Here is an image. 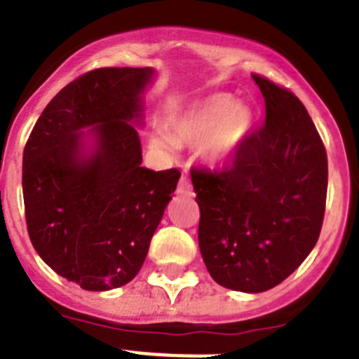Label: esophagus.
I'll list each match as a JSON object with an SVG mask.
<instances>
[{
  "label": "esophagus",
  "instance_id": "1",
  "mask_svg": "<svg viewBox=\"0 0 359 359\" xmlns=\"http://www.w3.org/2000/svg\"><path fill=\"white\" fill-rule=\"evenodd\" d=\"M177 194L182 196H192L194 194V190H192V183H190L189 176L187 174H183L182 177H180V182H177Z\"/></svg>",
  "mask_w": 359,
  "mask_h": 359
}]
</instances>
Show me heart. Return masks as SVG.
<instances>
[{"instance_id":"heart-1","label":"heart","mask_w":359,"mask_h":359,"mask_svg":"<svg viewBox=\"0 0 359 359\" xmlns=\"http://www.w3.org/2000/svg\"><path fill=\"white\" fill-rule=\"evenodd\" d=\"M252 128V115L237 106L230 95H212L177 113L169 123V135L154 133L152 147L172 152L174 145H203V154L210 163L223 165L233 158Z\"/></svg>"}]
</instances>
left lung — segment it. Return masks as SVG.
Listing matches in <instances>:
<instances>
[{"label":"left lung","instance_id":"left-lung-1","mask_svg":"<svg viewBox=\"0 0 359 359\" xmlns=\"http://www.w3.org/2000/svg\"><path fill=\"white\" fill-rule=\"evenodd\" d=\"M266 122L223 169H192L199 250L219 286L262 293L290 277L315 248L327 198V152L304 104L252 75Z\"/></svg>","mask_w":359,"mask_h":359}]
</instances>
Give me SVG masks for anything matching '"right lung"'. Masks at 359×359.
<instances>
[{
  "label": "right lung",
  "mask_w": 359,
  "mask_h": 359,
  "mask_svg": "<svg viewBox=\"0 0 359 359\" xmlns=\"http://www.w3.org/2000/svg\"><path fill=\"white\" fill-rule=\"evenodd\" d=\"M151 68H98L44 107L23 152L28 236L57 275L82 290L128 284L144 264L172 199L177 169L142 167L131 122L142 118ZM91 127L88 133L80 129ZM94 140L85 151L83 138Z\"/></svg>",
  "instance_id": "1"
}]
</instances>
